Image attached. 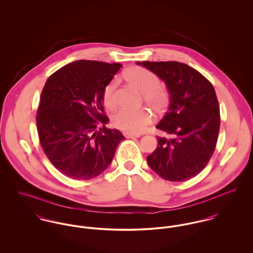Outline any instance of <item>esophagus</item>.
<instances>
[{
  "label": "esophagus",
  "mask_w": 253,
  "mask_h": 253,
  "mask_svg": "<svg viewBox=\"0 0 253 253\" xmlns=\"http://www.w3.org/2000/svg\"><path fill=\"white\" fill-rule=\"evenodd\" d=\"M124 135L126 138H138V137H140V134H133V133H128V132H125Z\"/></svg>",
  "instance_id": "34e87169"
}]
</instances>
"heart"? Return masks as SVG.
Returning a JSON list of instances; mask_svg holds the SVG:
<instances>
[{
  "label": "heart",
  "mask_w": 253,
  "mask_h": 253,
  "mask_svg": "<svg viewBox=\"0 0 253 253\" xmlns=\"http://www.w3.org/2000/svg\"><path fill=\"white\" fill-rule=\"evenodd\" d=\"M123 78L142 93L146 105L156 113L162 112L169 102L167 90L160 86V80L154 73L142 67H130L123 73ZM116 84L110 82L103 90L102 100L107 109L115 108ZM113 125L126 132L139 133L150 123V116L145 110L122 109L112 118Z\"/></svg>",
  "instance_id": "1"
}]
</instances>
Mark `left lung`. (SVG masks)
Returning <instances> with one entry per match:
<instances>
[{
	"mask_svg": "<svg viewBox=\"0 0 253 253\" xmlns=\"http://www.w3.org/2000/svg\"><path fill=\"white\" fill-rule=\"evenodd\" d=\"M156 74L168 87V112L157 125L166 135L147 157L150 168L163 179L186 181L199 174L213 155L220 127V112L211 83L177 61L136 62Z\"/></svg>",
	"mask_w": 253,
	"mask_h": 253,
	"instance_id": "8db88e82",
	"label": "left lung"
}]
</instances>
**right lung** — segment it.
I'll return each mask as SVG.
<instances>
[{
    "label": "right lung",
    "instance_id": "right-lung-1",
    "mask_svg": "<svg viewBox=\"0 0 253 253\" xmlns=\"http://www.w3.org/2000/svg\"><path fill=\"white\" fill-rule=\"evenodd\" d=\"M122 64L77 60L53 73L42 88L37 111L40 143L62 174L88 180L101 174L125 139L107 128L103 90Z\"/></svg>",
    "mask_w": 253,
    "mask_h": 253
}]
</instances>
